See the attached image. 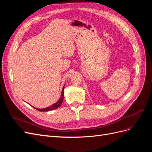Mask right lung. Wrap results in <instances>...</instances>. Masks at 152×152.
Returning a JSON list of instances; mask_svg holds the SVG:
<instances>
[{
	"label": "right lung",
	"mask_w": 152,
	"mask_h": 152,
	"mask_svg": "<svg viewBox=\"0 0 152 152\" xmlns=\"http://www.w3.org/2000/svg\"><path fill=\"white\" fill-rule=\"evenodd\" d=\"M64 89H65V85H64L63 87V89L61 91V95L60 96V98H59V100L56 103H54L53 104H52L51 106H50V107H48L47 108H42V109H40V108H37L35 107H34V108H35L36 110H39L40 112H49V111H51V110H55L58 108V107H59L61 106V104L63 103V98H64Z\"/></svg>",
	"instance_id": "right-lung-1"
}]
</instances>
